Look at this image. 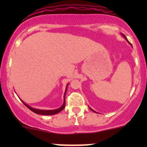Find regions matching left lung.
I'll return each instance as SVG.
<instances>
[{"instance_id":"8db88e82","label":"left lung","mask_w":147,"mask_h":147,"mask_svg":"<svg viewBox=\"0 0 147 147\" xmlns=\"http://www.w3.org/2000/svg\"><path fill=\"white\" fill-rule=\"evenodd\" d=\"M121 35H122V36L123 37H124V38H125V39H126V41H127V42H128V43H129V44L131 45V46H132V45H131V43H130V42H129V41H128L127 38H126V36H125V35H124V34H121ZM132 48H133V47H132ZM89 109H90L91 111H93V112H95V113H97V112H96V111H94V110H92V109H91V108H90V107H89Z\"/></svg>"}]
</instances>
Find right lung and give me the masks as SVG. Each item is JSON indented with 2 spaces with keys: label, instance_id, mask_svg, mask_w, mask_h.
<instances>
[{
  "label": "right lung",
  "instance_id": "add662e5",
  "mask_svg": "<svg viewBox=\"0 0 147 147\" xmlns=\"http://www.w3.org/2000/svg\"><path fill=\"white\" fill-rule=\"evenodd\" d=\"M68 84L66 85V88H65V92H64V95H63V104H62V106H61V107L59 108V109H54V110H42V109H34V108L33 107H31L30 105H28V104H26L25 102H23V100L21 99V102L23 103V104H25V106H27V107L28 108V109H30V110H31L32 112L35 113L36 114H38V115H55L57 113H59L63 109H64V107H65V94H66V92H67V88L68 86Z\"/></svg>",
  "mask_w": 147,
  "mask_h": 147
}]
</instances>
